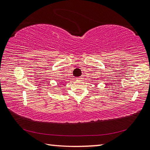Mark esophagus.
<instances>
[{
    "label": "esophagus",
    "instance_id": "1",
    "mask_svg": "<svg viewBox=\"0 0 150 150\" xmlns=\"http://www.w3.org/2000/svg\"><path fill=\"white\" fill-rule=\"evenodd\" d=\"M78 79H81V78L80 77V78H78Z\"/></svg>",
    "mask_w": 150,
    "mask_h": 150
}]
</instances>
